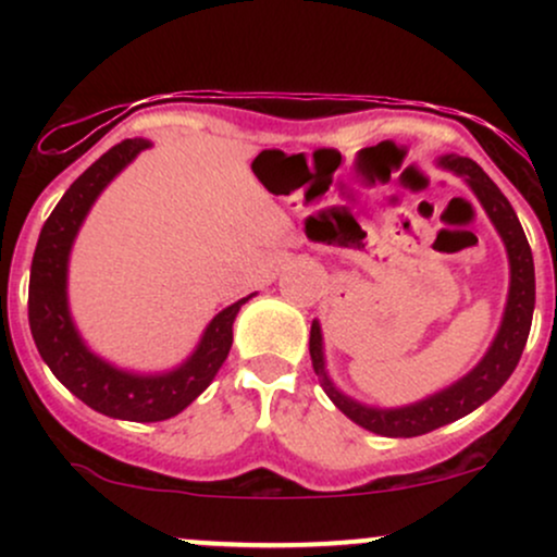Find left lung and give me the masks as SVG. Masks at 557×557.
Segmentation results:
<instances>
[{
  "instance_id": "8db88e82",
  "label": "left lung",
  "mask_w": 557,
  "mask_h": 557,
  "mask_svg": "<svg viewBox=\"0 0 557 557\" xmlns=\"http://www.w3.org/2000/svg\"><path fill=\"white\" fill-rule=\"evenodd\" d=\"M440 164L469 183V188L474 190L479 203H482L484 212L492 220V225L500 233L510 261L508 304H505V314L495 341H492L484 359L469 374L453 382L450 387L430 395V398L400 408L363 406V403L348 398V395H343L341 389L332 385L327 372H324L322 327H319V322H311L309 354L324 393L330 395V400L350 421H356L363 430L382 434V437H419V434L440 430V426L450 424V421L461 419L482 406V403H487L505 385V380L513 374L516 363H519L523 354V345H527L529 330H532L534 259L513 207H510L508 198L500 194V188L490 181L487 172L479 168L474 159L450 154L440 159Z\"/></svg>"
}]
</instances>
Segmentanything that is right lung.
Here are the masks:
<instances>
[{
    "label": "right lung",
    "instance_id": "obj_1",
    "mask_svg": "<svg viewBox=\"0 0 557 557\" xmlns=\"http://www.w3.org/2000/svg\"><path fill=\"white\" fill-rule=\"evenodd\" d=\"M149 146L144 138H125L70 185L38 235L28 285L30 335L41 359L75 398L104 417L125 421H164L190 406L225 363L235 317L251 298L246 296L222 309L203 330L194 354L172 372H123L83 343L67 309L70 248L101 190Z\"/></svg>",
    "mask_w": 557,
    "mask_h": 557
}]
</instances>
